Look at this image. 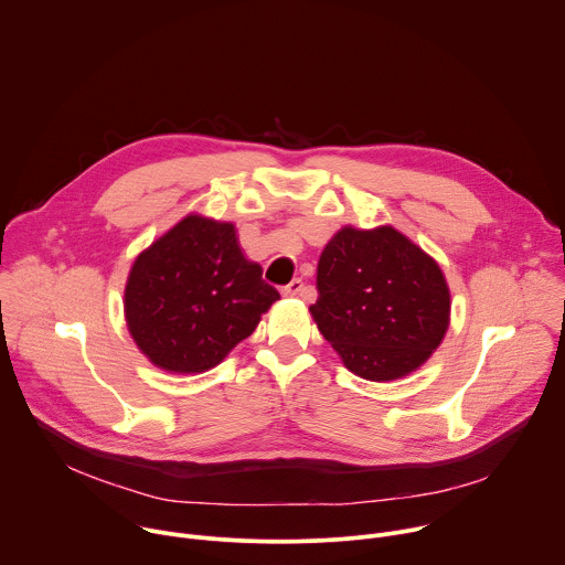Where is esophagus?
I'll list each match as a JSON object with an SVG mask.
<instances>
[{
    "label": "esophagus",
    "mask_w": 565,
    "mask_h": 565,
    "mask_svg": "<svg viewBox=\"0 0 565 565\" xmlns=\"http://www.w3.org/2000/svg\"><path fill=\"white\" fill-rule=\"evenodd\" d=\"M301 290H303V281H301V279H292L288 286L281 288V292H284L286 297H295V295H299Z\"/></svg>",
    "instance_id": "esophagus-1"
}]
</instances>
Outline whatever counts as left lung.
Instances as JSON below:
<instances>
[{
	"mask_svg": "<svg viewBox=\"0 0 565 565\" xmlns=\"http://www.w3.org/2000/svg\"><path fill=\"white\" fill-rule=\"evenodd\" d=\"M310 315L344 366L391 382L440 347L451 312L447 279L423 248L391 225H344L321 250Z\"/></svg>",
	"mask_w": 565,
	"mask_h": 565,
	"instance_id": "8db88e82",
	"label": "left lung"
}]
</instances>
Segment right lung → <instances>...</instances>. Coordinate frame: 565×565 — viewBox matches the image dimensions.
Masks as SVG:
<instances>
[{"mask_svg": "<svg viewBox=\"0 0 565 565\" xmlns=\"http://www.w3.org/2000/svg\"><path fill=\"white\" fill-rule=\"evenodd\" d=\"M277 299L241 250L234 223L188 214L136 257L125 319L153 366L203 373L253 335Z\"/></svg>", "mask_w": 565, "mask_h": 565, "instance_id": "obj_1", "label": "right lung"}]
</instances>
